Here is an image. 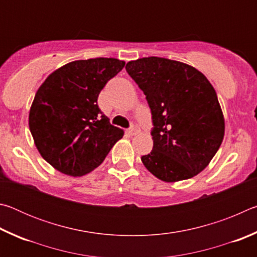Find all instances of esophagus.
Wrapping results in <instances>:
<instances>
[{"label": "esophagus", "mask_w": 257, "mask_h": 257, "mask_svg": "<svg viewBox=\"0 0 257 257\" xmlns=\"http://www.w3.org/2000/svg\"><path fill=\"white\" fill-rule=\"evenodd\" d=\"M139 132H141V130H139V128L137 127V124H135V123H133L132 128L128 130L129 135H132V136H135V135H137Z\"/></svg>", "instance_id": "obj_1"}]
</instances>
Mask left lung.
Segmentation results:
<instances>
[{
  "label": "left lung",
  "instance_id": "1",
  "mask_svg": "<svg viewBox=\"0 0 257 257\" xmlns=\"http://www.w3.org/2000/svg\"><path fill=\"white\" fill-rule=\"evenodd\" d=\"M125 70L152 112L153 150L142 156L145 168L165 182L202 172L224 137L223 113L211 82L189 64L158 56L130 61Z\"/></svg>",
  "mask_w": 257,
  "mask_h": 257
}]
</instances>
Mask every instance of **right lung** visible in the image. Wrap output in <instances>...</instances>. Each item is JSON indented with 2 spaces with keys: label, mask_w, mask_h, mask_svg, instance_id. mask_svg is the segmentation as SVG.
Here are the masks:
<instances>
[{
  "label": "right lung",
  "mask_w": 257,
  "mask_h": 257,
  "mask_svg": "<svg viewBox=\"0 0 257 257\" xmlns=\"http://www.w3.org/2000/svg\"><path fill=\"white\" fill-rule=\"evenodd\" d=\"M124 64L113 58L72 61L52 72L38 88L29 129L42 158L58 171L87 175L123 137V130L99 110L97 97Z\"/></svg>",
  "instance_id": "add662e5"
}]
</instances>
